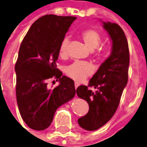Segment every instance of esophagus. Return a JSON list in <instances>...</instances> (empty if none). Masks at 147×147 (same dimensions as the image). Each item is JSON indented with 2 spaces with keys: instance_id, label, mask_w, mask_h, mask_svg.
Here are the masks:
<instances>
[{
  "instance_id": "1",
  "label": "esophagus",
  "mask_w": 147,
  "mask_h": 147,
  "mask_svg": "<svg viewBox=\"0 0 147 147\" xmlns=\"http://www.w3.org/2000/svg\"><path fill=\"white\" fill-rule=\"evenodd\" d=\"M74 86H75V88L77 89V88L79 86V84H78V82H75V83H74Z\"/></svg>"
}]
</instances>
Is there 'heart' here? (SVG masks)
<instances>
[{"mask_svg": "<svg viewBox=\"0 0 147 147\" xmlns=\"http://www.w3.org/2000/svg\"><path fill=\"white\" fill-rule=\"evenodd\" d=\"M81 38L87 45V47H88L90 49H95L92 51L93 58L96 60H101L104 56L103 50L98 47L102 42L101 34L95 29H87L82 32ZM68 43L69 40L67 38H64L59 45V52L61 57H64L67 55ZM65 73L70 78L77 82H82L85 78L91 75L92 73V68L91 64L88 63L76 61L71 63L66 68Z\"/></svg>", "mask_w": 147, "mask_h": 147, "instance_id": "b5f03b06", "label": "heart"}]
</instances>
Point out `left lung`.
Segmentation results:
<instances>
[{"instance_id":"obj_1","label":"left lung","mask_w":147,"mask_h":147,"mask_svg":"<svg viewBox=\"0 0 147 147\" xmlns=\"http://www.w3.org/2000/svg\"><path fill=\"white\" fill-rule=\"evenodd\" d=\"M103 27L113 40L112 55L102 63L88 86L80 85L76 89L78 96L89 106L88 113L78 120L79 126L87 131L102 127L113 117L128 80L130 55L124 31L115 23L103 22ZM90 87L97 90L93 92Z\"/></svg>"}]
</instances>
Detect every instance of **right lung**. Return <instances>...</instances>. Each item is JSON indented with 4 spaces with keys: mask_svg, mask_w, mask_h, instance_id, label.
Segmentation results:
<instances>
[{
    "mask_svg": "<svg viewBox=\"0 0 147 147\" xmlns=\"http://www.w3.org/2000/svg\"><path fill=\"white\" fill-rule=\"evenodd\" d=\"M76 17L46 15L28 30L19 49L15 69L16 100L23 121L30 128L42 131L53 121L57 108L75 95L74 82L57 69L59 49ZM61 84L49 90L47 81Z\"/></svg>",
    "mask_w": 147,
    "mask_h": 147,
    "instance_id": "right-lung-1",
    "label": "right lung"
}]
</instances>
